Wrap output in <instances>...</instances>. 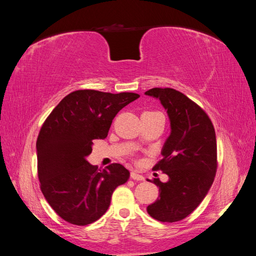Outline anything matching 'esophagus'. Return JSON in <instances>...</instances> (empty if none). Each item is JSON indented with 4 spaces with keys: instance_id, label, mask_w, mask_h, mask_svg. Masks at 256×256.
I'll return each instance as SVG.
<instances>
[{
    "instance_id": "34e87169",
    "label": "esophagus",
    "mask_w": 256,
    "mask_h": 256,
    "mask_svg": "<svg viewBox=\"0 0 256 256\" xmlns=\"http://www.w3.org/2000/svg\"><path fill=\"white\" fill-rule=\"evenodd\" d=\"M130 177L132 178V180H140V182L144 180L143 175L138 174V173H136V172H131V173H130Z\"/></svg>"
}]
</instances>
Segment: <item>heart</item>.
I'll return each mask as SVG.
<instances>
[{
    "label": "heart",
    "mask_w": 256,
    "mask_h": 256,
    "mask_svg": "<svg viewBox=\"0 0 256 256\" xmlns=\"http://www.w3.org/2000/svg\"><path fill=\"white\" fill-rule=\"evenodd\" d=\"M145 113H156V112H145Z\"/></svg>",
    "instance_id": "1"
}]
</instances>
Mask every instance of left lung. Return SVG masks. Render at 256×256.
Listing matches in <instances>:
<instances>
[{
	"label": "left lung",
	"instance_id": "1",
	"mask_svg": "<svg viewBox=\"0 0 256 256\" xmlns=\"http://www.w3.org/2000/svg\"><path fill=\"white\" fill-rule=\"evenodd\" d=\"M145 95L160 100L171 122L164 158L152 168L168 180H147L159 187V198L147 206V212L161 222L180 221L200 204L214 182L218 166L214 128L202 108L180 92L154 88Z\"/></svg>",
	"mask_w": 256,
	"mask_h": 256
}]
</instances>
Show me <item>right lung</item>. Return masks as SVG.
<instances>
[{
  "mask_svg": "<svg viewBox=\"0 0 256 256\" xmlns=\"http://www.w3.org/2000/svg\"><path fill=\"white\" fill-rule=\"evenodd\" d=\"M138 97L136 92L74 90L44 120L36 142L38 180L62 219L74 226L95 222L108 210L116 187L128 180L130 173L122 164L98 170L86 157L92 140L106 138L116 114Z\"/></svg>",
  "mask_w": 256,
  "mask_h": 256,
  "instance_id": "1",
  "label": "right lung"
}]
</instances>
